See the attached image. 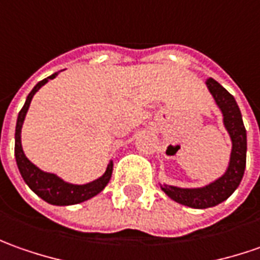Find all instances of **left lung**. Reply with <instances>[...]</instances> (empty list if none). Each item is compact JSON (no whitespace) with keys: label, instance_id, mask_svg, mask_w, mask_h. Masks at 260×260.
Instances as JSON below:
<instances>
[{"label":"left lung","instance_id":"obj_1","mask_svg":"<svg viewBox=\"0 0 260 260\" xmlns=\"http://www.w3.org/2000/svg\"><path fill=\"white\" fill-rule=\"evenodd\" d=\"M207 86L210 89L213 98L220 106L224 125L228 128L230 138L233 142L232 157L226 174L217 181L211 183L204 188H178V187H162V191L166 192L170 199L174 202L188 206L192 209H207L217 206L221 202L229 199L233 191L239 187L242 181V177L246 167V129L242 121V113L237 106L236 101L228 90L216 82L214 79H207Z\"/></svg>","mask_w":260,"mask_h":260}]
</instances>
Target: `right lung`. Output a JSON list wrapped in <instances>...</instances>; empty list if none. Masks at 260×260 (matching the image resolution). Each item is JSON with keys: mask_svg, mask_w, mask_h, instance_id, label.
Here are the masks:
<instances>
[{"mask_svg": "<svg viewBox=\"0 0 260 260\" xmlns=\"http://www.w3.org/2000/svg\"><path fill=\"white\" fill-rule=\"evenodd\" d=\"M57 76V73L51 75L47 79H43L37 85L34 86L30 94L27 96V101L24 103L23 109L18 113V119H17V126H15V159H17V166L18 170L23 175L24 181L27 185L36 192L39 197H41L44 202L54 204V206H70V204H77V203L85 202L94 197L96 194L102 191L106 187V184L109 183L111 175H112L113 164L111 162L106 173L93 183L85 184V185H73V184L64 183L63 180H60L54 174L49 173H43L37 167L31 164L27 157L24 155L23 148H21V128H23L24 118L25 113L28 111V106L31 102L34 93L40 89L41 86L46 85L49 82V79H54Z\"/></svg>", "mask_w": 260, "mask_h": 260, "instance_id": "add662e5", "label": "right lung"}]
</instances>
